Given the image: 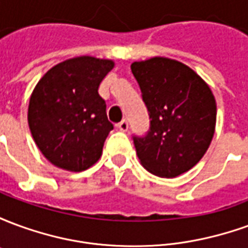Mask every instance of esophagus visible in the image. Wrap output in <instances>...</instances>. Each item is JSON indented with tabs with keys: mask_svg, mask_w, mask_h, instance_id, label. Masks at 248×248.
<instances>
[{
	"mask_svg": "<svg viewBox=\"0 0 248 248\" xmlns=\"http://www.w3.org/2000/svg\"><path fill=\"white\" fill-rule=\"evenodd\" d=\"M117 127H118L121 131H127V129H129V124H127L126 119H124V121H121V122L117 124Z\"/></svg>",
	"mask_w": 248,
	"mask_h": 248,
	"instance_id": "esophagus-1",
	"label": "esophagus"
}]
</instances>
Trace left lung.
I'll list each match as a JSON object with an SVG mask.
<instances>
[{
  "instance_id": "1",
  "label": "left lung",
  "mask_w": 248,
  "mask_h": 248,
  "mask_svg": "<svg viewBox=\"0 0 248 248\" xmlns=\"http://www.w3.org/2000/svg\"><path fill=\"white\" fill-rule=\"evenodd\" d=\"M142 92L150 130L134 137L137 155L147 171L175 178L202 159L213 140L217 102L191 67L166 57L131 63Z\"/></svg>"
}]
</instances>
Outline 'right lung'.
Wrapping results in <instances>:
<instances>
[{
    "label": "right lung",
    "mask_w": 248,
    "mask_h": 248,
    "mask_svg": "<svg viewBox=\"0 0 248 248\" xmlns=\"http://www.w3.org/2000/svg\"><path fill=\"white\" fill-rule=\"evenodd\" d=\"M111 60L81 56L53 66L30 95L28 122L35 145L51 165L83 171L102 155L113 124L98 87Z\"/></svg>",
    "instance_id": "add662e5"
}]
</instances>
